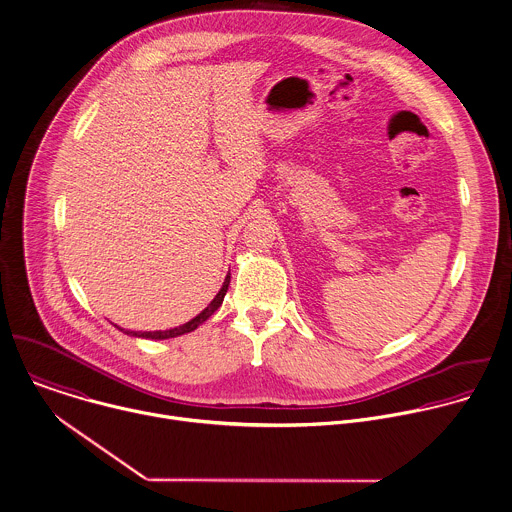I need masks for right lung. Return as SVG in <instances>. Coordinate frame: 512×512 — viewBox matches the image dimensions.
<instances>
[{"label":"right lung","instance_id":"add662e5","mask_svg":"<svg viewBox=\"0 0 512 512\" xmlns=\"http://www.w3.org/2000/svg\"><path fill=\"white\" fill-rule=\"evenodd\" d=\"M229 281H231V275H227L225 277V281H223V287L219 289V293L213 297V301L197 315V317H193L191 321H187L185 325H179V327H175V329H169V331H143V333H139V331H125V329H121L123 333H127V335H131V337H143V339H157V341H161V339H171V337H179V335H185V333H191V331H195L199 325H203L219 307H221V303H223V297H225V293H227V287H229ZM119 329V327H117Z\"/></svg>","mask_w":512,"mask_h":512}]
</instances>
